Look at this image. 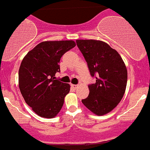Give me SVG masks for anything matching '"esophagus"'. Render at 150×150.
I'll return each instance as SVG.
<instances>
[{
	"instance_id": "esophagus-1",
	"label": "esophagus",
	"mask_w": 150,
	"mask_h": 150,
	"mask_svg": "<svg viewBox=\"0 0 150 150\" xmlns=\"http://www.w3.org/2000/svg\"><path fill=\"white\" fill-rule=\"evenodd\" d=\"M71 87H72V89H74V90H75V89L78 88V85H77V84H71Z\"/></svg>"
}]
</instances>
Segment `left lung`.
I'll return each mask as SVG.
<instances>
[{"mask_svg":"<svg viewBox=\"0 0 150 150\" xmlns=\"http://www.w3.org/2000/svg\"><path fill=\"white\" fill-rule=\"evenodd\" d=\"M77 46L96 79L89 84L90 93L83 105L98 116L111 111L120 102L127 83V69L120 55L107 43L93 40H76Z\"/></svg>","mask_w":150,"mask_h":150,"instance_id":"1","label":"left lung"}]
</instances>
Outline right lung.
I'll return each instance as SVG.
<instances>
[{
    "label": "right lung",
    "mask_w": 150,
    "mask_h": 150,
    "mask_svg": "<svg viewBox=\"0 0 150 150\" xmlns=\"http://www.w3.org/2000/svg\"><path fill=\"white\" fill-rule=\"evenodd\" d=\"M75 46L72 40L40 42L24 57L18 71V86L25 102L37 115L53 118L63 107L70 86L55 79L60 58Z\"/></svg>",
    "instance_id": "add662e5"
}]
</instances>
